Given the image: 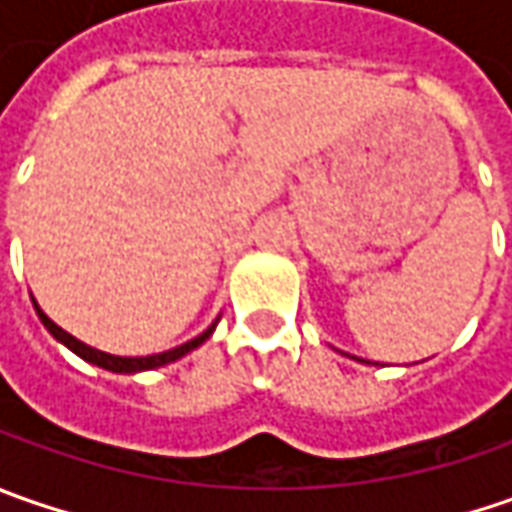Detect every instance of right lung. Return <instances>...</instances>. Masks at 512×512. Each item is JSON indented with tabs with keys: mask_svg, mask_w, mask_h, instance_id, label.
<instances>
[{
	"mask_svg": "<svg viewBox=\"0 0 512 512\" xmlns=\"http://www.w3.org/2000/svg\"><path fill=\"white\" fill-rule=\"evenodd\" d=\"M36 307V313H39V319H42V325L48 327L50 333L59 339V342H65L76 353V356H82L85 362L90 364H99V367H105V370H113V373H139V370H153V367H162V364L176 362V359H182L185 353H190L193 347H199V344L205 342L207 336L213 333V327H207L202 336H196V339H190V342L179 344V347H173L168 353H156V356H136V359H128V356H110V353H102V350H96V347H88L85 342H79V339H73L68 330H62L59 325H53L48 316L39 310V305L33 302Z\"/></svg>",
	"mask_w": 512,
	"mask_h": 512,
	"instance_id": "right-lung-1",
	"label": "right lung"
}]
</instances>
